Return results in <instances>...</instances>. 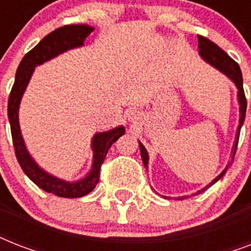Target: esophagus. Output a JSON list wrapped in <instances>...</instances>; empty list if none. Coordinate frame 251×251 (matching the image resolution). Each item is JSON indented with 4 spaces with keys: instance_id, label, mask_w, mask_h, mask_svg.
Instances as JSON below:
<instances>
[{
    "instance_id": "34e87169",
    "label": "esophagus",
    "mask_w": 251,
    "mask_h": 251,
    "mask_svg": "<svg viewBox=\"0 0 251 251\" xmlns=\"http://www.w3.org/2000/svg\"><path fill=\"white\" fill-rule=\"evenodd\" d=\"M127 117H129V120H135L137 118V110H129V113H127Z\"/></svg>"
}]
</instances>
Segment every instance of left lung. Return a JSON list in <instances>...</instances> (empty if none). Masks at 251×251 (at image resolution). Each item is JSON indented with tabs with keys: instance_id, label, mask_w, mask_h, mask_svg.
Here are the masks:
<instances>
[{
	"instance_id": "8db88e82",
	"label": "left lung",
	"mask_w": 251,
	"mask_h": 251,
	"mask_svg": "<svg viewBox=\"0 0 251 251\" xmlns=\"http://www.w3.org/2000/svg\"><path fill=\"white\" fill-rule=\"evenodd\" d=\"M198 48H199V54L202 57L203 60L208 62L210 65H212L214 68H216L219 72H222L223 74H226L228 78H229L236 87H237L238 90V104H240V125L237 127V133H236V141H234L233 149H232V160H230L229 164H232V161H233V157L236 155V150H237V143H238V138H240V130H241V126L245 121V114H246V105H248V102H246V98H245V92H244V86H242V73L241 69L238 66V64L236 61H233L230 58L228 54H226L222 48H219L218 45L212 43L211 40H208L207 37H203L201 35H198ZM139 149H141V156L142 160H143V164L145 167L147 168V164H149V153H147V150L145 149V146L142 145L141 142H139ZM229 164L226 165V168L224 171L220 173V175L216 177V178L210 182V185H207L206 187H203L202 190L197 191L195 194H199V193H202L206 189H208L210 186H212L215 182H218L219 179L222 178L223 176L226 175V169L229 167ZM194 194V195H195ZM167 198V197H164ZM179 199V198H178Z\"/></svg>"
}]
</instances>
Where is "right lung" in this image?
<instances>
[{"mask_svg": "<svg viewBox=\"0 0 251 251\" xmlns=\"http://www.w3.org/2000/svg\"><path fill=\"white\" fill-rule=\"evenodd\" d=\"M92 31H94V27L91 25H69L48 33L21 61L17 69V74H15V82L9 95V102H7V116H9L10 129H11L13 145L18 163L25 176L33 183H36L37 186L47 193H52L62 198H79L94 190L100 178V168L104 163L106 152L110 149V146L125 134V127L118 126L109 131L95 134L92 138V145H91L94 151V160H92L91 171L84 178L75 182H69V181H64V179L49 175L48 172L41 169L31 157L22 137L18 110H19V104H21L22 96L25 94V87L31 79L33 69L36 68L37 65L44 64L69 49L82 47L86 37Z\"/></svg>", "mask_w": 251, "mask_h": 251, "instance_id": "obj_1", "label": "right lung"}]
</instances>
